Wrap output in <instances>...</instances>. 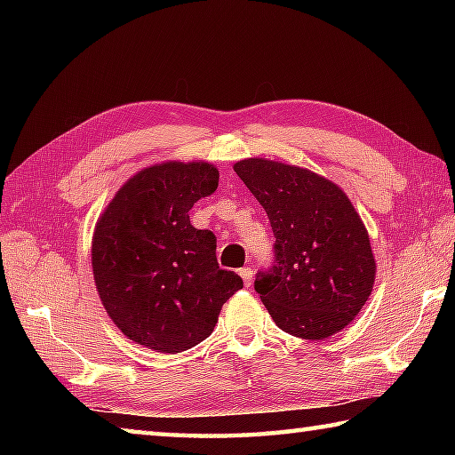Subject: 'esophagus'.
<instances>
[{
    "instance_id": "34e87169",
    "label": "esophagus",
    "mask_w": 455,
    "mask_h": 455,
    "mask_svg": "<svg viewBox=\"0 0 455 455\" xmlns=\"http://www.w3.org/2000/svg\"><path fill=\"white\" fill-rule=\"evenodd\" d=\"M254 274H252V267H243V269H240V277H243V282H244V285L246 287H250V285H252V277Z\"/></svg>"
}]
</instances>
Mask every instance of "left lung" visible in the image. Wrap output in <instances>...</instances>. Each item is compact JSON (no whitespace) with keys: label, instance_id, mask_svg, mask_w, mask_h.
I'll return each instance as SVG.
<instances>
[{"label":"left lung","instance_id":"obj_1","mask_svg":"<svg viewBox=\"0 0 455 455\" xmlns=\"http://www.w3.org/2000/svg\"><path fill=\"white\" fill-rule=\"evenodd\" d=\"M235 172L274 228V267L254 282L274 323L307 340L340 332L370 299L377 272L352 201L334 181L291 164L246 158Z\"/></svg>","mask_w":455,"mask_h":455}]
</instances>
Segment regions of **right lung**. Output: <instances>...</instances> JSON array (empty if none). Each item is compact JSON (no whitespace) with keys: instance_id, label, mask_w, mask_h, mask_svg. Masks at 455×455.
I'll return each instance as SVG.
<instances>
[{"instance_id":"obj_1","label":"right lung","mask_w":455,"mask_h":455,"mask_svg":"<svg viewBox=\"0 0 455 455\" xmlns=\"http://www.w3.org/2000/svg\"><path fill=\"white\" fill-rule=\"evenodd\" d=\"M219 186L209 162H162L123 183L92 238L95 287L119 331L148 350L176 354L212 332L222 305L243 289L220 269L217 238L189 209Z\"/></svg>"}]
</instances>
